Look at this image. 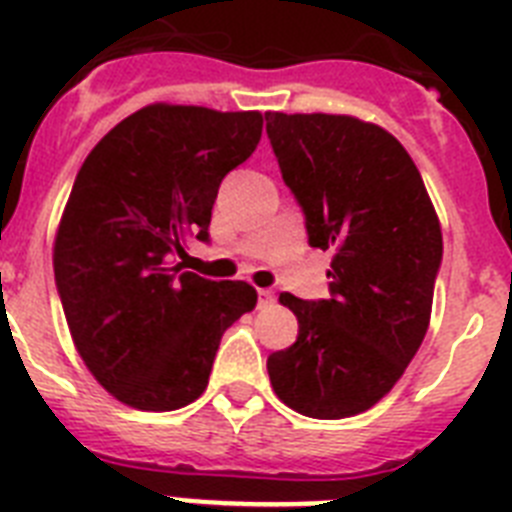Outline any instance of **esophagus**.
<instances>
[{
	"label": "esophagus",
	"instance_id": "34e87169",
	"mask_svg": "<svg viewBox=\"0 0 512 512\" xmlns=\"http://www.w3.org/2000/svg\"><path fill=\"white\" fill-rule=\"evenodd\" d=\"M257 299H260V307H268V304L276 302V291L260 289V291H257Z\"/></svg>",
	"mask_w": 512,
	"mask_h": 512
}]
</instances>
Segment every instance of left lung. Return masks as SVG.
<instances>
[{"label":"left lung","mask_w":512,"mask_h":512,"mask_svg":"<svg viewBox=\"0 0 512 512\" xmlns=\"http://www.w3.org/2000/svg\"><path fill=\"white\" fill-rule=\"evenodd\" d=\"M265 119L309 247L336 252L328 299L281 294L299 336L268 356L270 382L289 409L312 419L362 414L393 388L427 336L440 221L416 163L377 124L278 111Z\"/></svg>","instance_id":"1"}]
</instances>
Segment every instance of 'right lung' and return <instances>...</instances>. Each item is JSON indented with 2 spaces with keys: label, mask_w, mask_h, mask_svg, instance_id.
Masks as SVG:
<instances>
[{
  "label": "right lung",
  "mask_w": 512,
  "mask_h": 512,
  "mask_svg": "<svg viewBox=\"0 0 512 512\" xmlns=\"http://www.w3.org/2000/svg\"><path fill=\"white\" fill-rule=\"evenodd\" d=\"M257 111L156 103L90 150L54 244L72 341L127 406L174 411L203 395L223 333L252 312L244 281L182 270L187 236L208 242L223 176L255 153Z\"/></svg>",
  "instance_id": "1"
}]
</instances>
